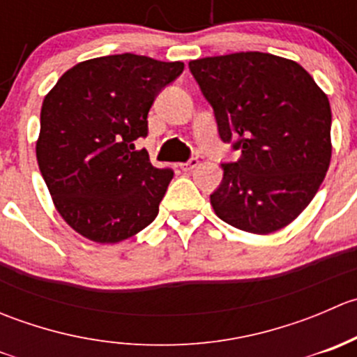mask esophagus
Here are the masks:
<instances>
[{"label": "esophagus", "instance_id": "1", "mask_svg": "<svg viewBox=\"0 0 357 357\" xmlns=\"http://www.w3.org/2000/svg\"><path fill=\"white\" fill-rule=\"evenodd\" d=\"M197 165H199V158L192 157L188 162H183V164H179V169H181V171H185V172H190V171H193Z\"/></svg>", "mask_w": 357, "mask_h": 357}]
</instances>
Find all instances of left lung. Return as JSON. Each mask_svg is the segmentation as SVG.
<instances>
[{"label":"left lung","mask_w":357,"mask_h":357,"mask_svg":"<svg viewBox=\"0 0 357 357\" xmlns=\"http://www.w3.org/2000/svg\"><path fill=\"white\" fill-rule=\"evenodd\" d=\"M219 136L242 150L222 165L211 195L219 219L268 235L290 225L314 199L332 158L328 96L297 62L242 52L192 60Z\"/></svg>","instance_id":"1"}]
</instances>
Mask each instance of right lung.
I'll return each instance as SVG.
<instances>
[{
	"label": "right lung",
	"mask_w": 357,
	"mask_h": 357,
	"mask_svg": "<svg viewBox=\"0 0 357 357\" xmlns=\"http://www.w3.org/2000/svg\"><path fill=\"white\" fill-rule=\"evenodd\" d=\"M183 68L132 53L100 56L68 68L45 96L36 157L56 211L79 235L117 243L157 218L174 172L153 167L135 142L149 135L157 95Z\"/></svg>",
	"instance_id": "1"
}]
</instances>
